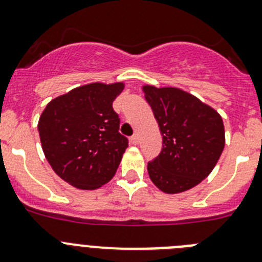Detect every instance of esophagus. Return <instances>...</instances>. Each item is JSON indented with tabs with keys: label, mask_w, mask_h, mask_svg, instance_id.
<instances>
[{
	"label": "esophagus",
	"mask_w": 262,
	"mask_h": 262,
	"mask_svg": "<svg viewBox=\"0 0 262 262\" xmlns=\"http://www.w3.org/2000/svg\"><path fill=\"white\" fill-rule=\"evenodd\" d=\"M139 136L138 135H134V136H131V138H129V143L133 144V145H138L139 144Z\"/></svg>",
	"instance_id": "34e87169"
}]
</instances>
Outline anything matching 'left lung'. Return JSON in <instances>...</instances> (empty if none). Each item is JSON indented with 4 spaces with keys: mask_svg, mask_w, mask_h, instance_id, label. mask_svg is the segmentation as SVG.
Instances as JSON below:
<instances>
[{
    "mask_svg": "<svg viewBox=\"0 0 262 262\" xmlns=\"http://www.w3.org/2000/svg\"><path fill=\"white\" fill-rule=\"evenodd\" d=\"M143 91L162 135L161 153L148 162L150 181L166 193L198 186L225 148L221 115L179 88L144 85Z\"/></svg>",
    "mask_w": 262,
    "mask_h": 262,
    "instance_id": "obj_1",
    "label": "left lung"
}]
</instances>
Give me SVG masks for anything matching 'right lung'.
Returning a JSON list of instances; mask_svg holds the SVG:
<instances>
[{"label":"right lung","instance_id":"right-lung-1","mask_svg":"<svg viewBox=\"0 0 262 262\" xmlns=\"http://www.w3.org/2000/svg\"><path fill=\"white\" fill-rule=\"evenodd\" d=\"M123 83H91L52 100L38 119L48 162L59 178L96 189L114 177L128 140L119 134L113 101Z\"/></svg>","mask_w":262,"mask_h":262}]
</instances>
